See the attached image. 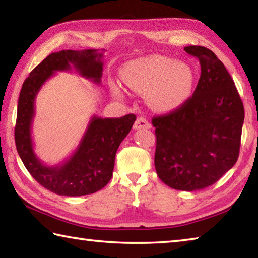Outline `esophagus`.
I'll return each mask as SVG.
<instances>
[{
	"instance_id": "1",
	"label": "esophagus",
	"mask_w": 258,
	"mask_h": 258,
	"mask_svg": "<svg viewBox=\"0 0 258 258\" xmlns=\"http://www.w3.org/2000/svg\"><path fill=\"white\" fill-rule=\"evenodd\" d=\"M134 130H143V128H151V124L148 121L145 117H139V118L135 120L133 125Z\"/></svg>"
}]
</instances>
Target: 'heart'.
<instances>
[{
    "label": "heart",
    "instance_id": "1",
    "mask_svg": "<svg viewBox=\"0 0 258 258\" xmlns=\"http://www.w3.org/2000/svg\"><path fill=\"white\" fill-rule=\"evenodd\" d=\"M121 80L130 89L147 94L150 106L161 112L181 108L190 99L194 89V72L189 64L165 55L134 59L121 69ZM111 92L123 98V91L111 84Z\"/></svg>",
    "mask_w": 258,
    "mask_h": 258
}]
</instances>
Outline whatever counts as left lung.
<instances>
[{
    "label": "left lung",
    "mask_w": 258,
    "mask_h": 258,
    "mask_svg": "<svg viewBox=\"0 0 258 258\" xmlns=\"http://www.w3.org/2000/svg\"><path fill=\"white\" fill-rule=\"evenodd\" d=\"M199 60V82L192 97L168 115L152 118L155 167L165 184L197 191L214 184L237 163L244 109L224 64L204 46H186Z\"/></svg>",
    "instance_id": "1"
}]
</instances>
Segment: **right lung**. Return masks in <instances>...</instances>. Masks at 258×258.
Listing matches in <instances>:
<instances>
[{"mask_svg":"<svg viewBox=\"0 0 258 258\" xmlns=\"http://www.w3.org/2000/svg\"><path fill=\"white\" fill-rule=\"evenodd\" d=\"M104 51L62 50L51 53L33 69L21 87L15 128L17 151L30 175L53 194L77 197L106 186L112 176L117 149L137 119L133 113L120 118L93 115L76 150L62 163L49 166L35 154L32 127L38 91L56 72L72 68L80 76L100 84Z\"/></svg>","mask_w":258,"mask_h":258,"instance_id":"1","label":"right lung"}]
</instances>
